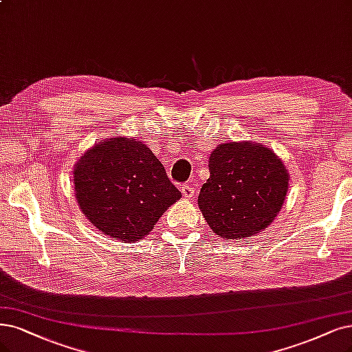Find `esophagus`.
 Returning <instances> with one entry per match:
<instances>
[{"label":"esophagus","instance_id":"esophagus-1","mask_svg":"<svg viewBox=\"0 0 352 352\" xmlns=\"http://www.w3.org/2000/svg\"><path fill=\"white\" fill-rule=\"evenodd\" d=\"M181 192H183V196L186 199H192L194 194H196V190H194L191 186L188 184H184L183 187H181Z\"/></svg>","mask_w":352,"mask_h":352}]
</instances>
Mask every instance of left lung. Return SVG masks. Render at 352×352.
<instances>
[{"mask_svg": "<svg viewBox=\"0 0 352 352\" xmlns=\"http://www.w3.org/2000/svg\"><path fill=\"white\" fill-rule=\"evenodd\" d=\"M209 169L197 201L213 233L226 241L250 238L274 220L290 177L270 148L252 142L220 143Z\"/></svg>", "mask_w": 352, "mask_h": 352, "instance_id": "left-lung-1", "label": "left lung"}]
</instances>
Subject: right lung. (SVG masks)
Masks as SVG:
<instances>
[{"label": "right lung", "instance_id": "1", "mask_svg": "<svg viewBox=\"0 0 352 352\" xmlns=\"http://www.w3.org/2000/svg\"><path fill=\"white\" fill-rule=\"evenodd\" d=\"M81 212L104 235L126 243L142 239L179 190L146 145L116 136L87 151L74 168Z\"/></svg>", "mask_w": 352, "mask_h": 352}]
</instances>
